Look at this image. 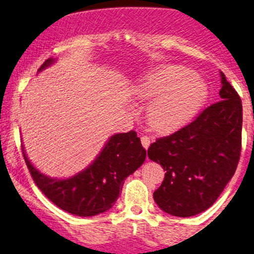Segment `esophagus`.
<instances>
[{
    "instance_id": "obj_1",
    "label": "esophagus",
    "mask_w": 254,
    "mask_h": 254,
    "mask_svg": "<svg viewBox=\"0 0 254 254\" xmlns=\"http://www.w3.org/2000/svg\"><path fill=\"white\" fill-rule=\"evenodd\" d=\"M140 140H142V145L144 146V149H147V147L150 146V143H151L150 137L142 136V138H140Z\"/></svg>"
}]
</instances>
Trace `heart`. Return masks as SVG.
<instances>
[{"label":"heart","instance_id":"1","mask_svg":"<svg viewBox=\"0 0 254 254\" xmlns=\"http://www.w3.org/2000/svg\"><path fill=\"white\" fill-rule=\"evenodd\" d=\"M134 94L144 101H152L146 120L152 130L160 133L175 131L197 114L207 97V89L190 70L165 65L143 78Z\"/></svg>","mask_w":254,"mask_h":254}]
</instances>
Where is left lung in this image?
<instances>
[{
  "label": "left lung",
  "mask_w": 254,
  "mask_h": 254,
  "mask_svg": "<svg viewBox=\"0 0 254 254\" xmlns=\"http://www.w3.org/2000/svg\"><path fill=\"white\" fill-rule=\"evenodd\" d=\"M221 75V101L176 132L157 138L147 150L163 166L156 204L172 216L191 217L212 206L233 177L242 151L243 105L238 92Z\"/></svg>",
  "instance_id": "left-lung-1"
}]
</instances>
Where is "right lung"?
I'll use <instances>...</instances> for the list:
<instances>
[{"instance_id": "1", "label": "right lung", "mask_w": 254, "mask_h": 254, "mask_svg": "<svg viewBox=\"0 0 254 254\" xmlns=\"http://www.w3.org/2000/svg\"><path fill=\"white\" fill-rule=\"evenodd\" d=\"M54 62L47 60L46 69ZM25 164L35 184L56 206L79 217H91L110 210L122 192L124 181L143 164L146 151L136 131L110 137L91 165L68 179L49 178L41 173L25 156Z\"/></svg>"}]
</instances>
